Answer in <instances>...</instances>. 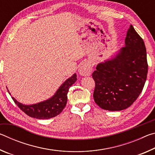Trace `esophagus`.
I'll use <instances>...</instances> for the list:
<instances>
[{"label": "esophagus", "instance_id": "obj_1", "mask_svg": "<svg viewBox=\"0 0 155 155\" xmlns=\"http://www.w3.org/2000/svg\"><path fill=\"white\" fill-rule=\"evenodd\" d=\"M91 66L89 62H84L78 68V73L81 76H88L91 72Z\"/></svg>", "mask_w": 155, "mask_h": 155}]
</instances>
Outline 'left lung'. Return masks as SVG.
<instances>
[{"label":"left lung","mask_w":155,"mask_h":155,"mask_svg":"<svg viewBox=\"0 0 155 155\" xmlns=\"http://www.w3.org/2000/svg\"><path fill=\"white\" fill-rule=\"evenodd\" d=\"M148 74L146 49L143 39L130 26L125 46L115 57L100 63L92 73L94 99L103 109L121 111L137 100Z\"/></svg>","instance_id":"1"}]
</instances>
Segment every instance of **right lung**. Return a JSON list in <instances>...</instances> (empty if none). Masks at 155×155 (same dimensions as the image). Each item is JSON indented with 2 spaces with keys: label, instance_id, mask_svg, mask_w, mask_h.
Here are the masks:
<instances>
[{
  "label": "right lung",
  "instance_id": "obj_1",
  "mask_svg": "<svg viewBox=\"0 0 155 155\" xmlns=\"http://www.w3.org/2000/svg\"><path fill=\"white\" fill-rule=\"evenodd\" d=\"M77 79V74H74L60 86L53 96L37 104L27 105L18 102L14 97L12 98L18 107L28 116L36 119L52 118L61 114L65 108L67 103L68 90Z\"/></svg>",
  "mask_w": 155,
  "mask_h": 155
}]
</instances>
